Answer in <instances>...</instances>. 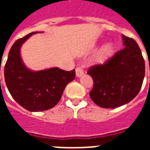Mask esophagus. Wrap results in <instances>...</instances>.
<instances>
[{
  "mask_svg": "<svg viewBox=\"0 0 150 150\" xmlns=\"http://www.w3.org/2000/svg\"><path fill=\"white\" fill-rule=\"evenodd\" d=\"M75 73H76V76L77 77H80L83 75V70L82 67H77L75 69Z\"/></svg>",
  "mask_w": 150,
  "mask_h": 150,
  "instance_id": "1",
  "label": "esophagus"
}]
</instances>
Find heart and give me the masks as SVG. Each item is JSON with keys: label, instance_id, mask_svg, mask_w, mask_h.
I'll use <instances>...</instances> for the list:
<instances>
[{"label": "heart", "instance_id": "b5f03b06", "mask_svg": "<svg viewBox=\"0 0 150 150\" xmlns=\"http://www.w3.org/2000/svg\"><path fill=\"white\" fill-rule=\"evenodd\" d=\"M112 45L111 43H106L105 45L102 46V48L100 50L98 53V59L100 61H104V59H107L112 52Z\"/></svg>", "mask_w": 150, "mask_h": 150}]
</instances>
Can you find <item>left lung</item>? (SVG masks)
Listing matches in <instances>:
<instances>
[{
	"instance_id": "left-lung-1",
	"label": "left lung",
	"mask_w": 150,
	"mask_h": 150,
	"mask_svg": "<svg viewBox=\"0 0 150 150\" xmlns=\"http://www.w3.org/2000/svg\"><path fill=\"white\" fill-rule=\"evenodd\" d=\"M122 40V50L104 64L93 66L88 71L94 82L91 99L104 108L130 102L139 93L145 77V61L137 43L125 35Z\"/></svg>"
}]
</instances>
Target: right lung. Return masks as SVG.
<instances>
[{
  "label": "right lung",
  "mask_w": 150,
  "mask_h": 150,
  "mask_svg": "<svg viewBox=\"0 0 150 150\" xmlns=\"http://www.w3.org/2000/svg\"><path fill=\"white\" fill-rule=\"evenodd\" d=\"M33 32L14 42L5 66V80L12 97L21 107L30 112L48 110L61 99L66 86L75 77V71L51 67L42 71L27 68L21 57L22 44Z\"/></svg>",
  "instance_id": "add662e5"
}]
</instances>
